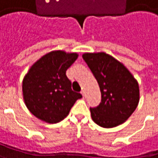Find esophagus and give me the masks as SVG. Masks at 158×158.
<instances>
[{
  "mask_svg": "<svg viewBox=\"0 0 158 158\" xmlns=\"http://www.w3.org/2000/svg\"><path fill=\"white\" fill-rule=\"evenodd\" d=\"M81 94H82V95L85 97V90H82V91H81Z\"/></svg>",
  "mask_w": 158,
  "mask_h": 158,
  "instance_id": "1",
  "label": "esophagus"
}]
</instances>
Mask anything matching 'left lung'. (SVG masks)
<instances>
[{"label": "left lung", "instance_id": "8db88e82", "mask_svg": "<svg viewBox=\"0 0 158 158\" xmlns=\"http://www.w3.org/2000/svg\"><path fill=\"white\" fill-rule=\"evenodd\" d=\"M83 58L96 78L102 94L99 106L90 108L93 120L106 129L124 123L139 102L138 81L122 63L104 52L85 53Z\"/></svg>", "mask_w": 158, "mask_h": 158}]
</instances>
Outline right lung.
<instances>
[{"label": "right lung", "mask_w": 158, "mask_h": 158, "mask_svg": "<svg viewBox=\"0 0 158 158\" xmlns=\"http://www.w3.org/2000/svg\"><path fill=\"white\" fill-rule=\"evenodd\" d=\"M77 53L51 51L34 63L22 81L23 99L28 110L47 123H57L68 114L82 94L73 92L65 72Z\"/></svg>", "instance_id": "1"}]
</instances>
